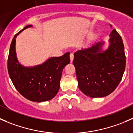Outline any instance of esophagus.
<instances>
[{
  "mask_svg": "<svg viewBox=\"0 0 133 133\" xmlns=\"http://www.w3.org/2000/svg\"><path fill=\"white\" fill-rule=\"evenodd\" d=\"M73 58H74V55H73V52H71L70 54V60H71V62H72L73 60Z\"/></svg>",
  "mask_w": 133,
  "mask_h": 133,
  "instance_id": "obj_1",
  "label": "esophagus"
}]
</instances>
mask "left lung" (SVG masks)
Masks as SVG:
<instances>
[{
  "mask_svg": "<svg viewBox=\"0 0 133 133\" xmlns=\"http://www.w3.org/2000/svg\"><path fill=\"white\" fill-rule=\"evenodd\" d=\"M104 45L105 41H99L74 54L73 64L78 88L90 97H103L113 92L125 69L124 45L115 29L109 35V46L105 50H103Z\"/></svg>",
  "mask_w": 133,
  "mask_h": 133,
  "instance_id": "8db88e82",
  "label": "left lung"
}]
</instances>
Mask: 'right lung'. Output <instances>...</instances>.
<instances>
[{
    "label": "right lung",
    "instance_id": "add662e5",
    "mask_svg": "<svg viewBox=\"0 0 133 133\" xmlns=\"http://www.w3.org/2000/svg\"><path fill=\"white\" fill-rule=\"evenodd\" d=\"M31 27L32 24L26 26L13 38L8 59V70L14 86L23 97L34 102H43L52 99L58 92L62 71L70 63V52L60 57L49 58L34 66L22 65L17 57L15 38L21 32Z\"/></svg>",
    "mask_w": 133,
    "mask_h": 133
}]
</instances>
